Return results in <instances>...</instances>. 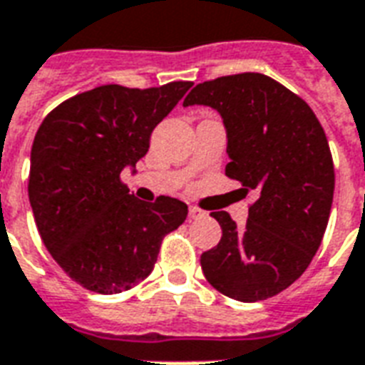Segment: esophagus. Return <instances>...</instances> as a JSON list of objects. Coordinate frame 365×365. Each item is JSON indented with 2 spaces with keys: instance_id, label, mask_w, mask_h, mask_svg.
I'll list each match as a JSON object with an SVG mask.
<instances>
[{
  "instance_id": "esophagus-1",
  "label": "esophagus",
  "mask_w": 365,
  "mask_h": 365,
  "mask_svg": "<svg viewBox=\"0 0 365 365\" xmlns=\"http://www.w3.org/2000/svg\"><path fill=\"white\" fill-rule=\"evenodd\" d=\"M202 216H205V212H202L201 208L189 207V218H191V220H197V218H202Z\"/></svg>"
}]
</instances>
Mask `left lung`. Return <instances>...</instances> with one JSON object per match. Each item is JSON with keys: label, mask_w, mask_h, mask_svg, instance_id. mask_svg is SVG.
I'll list each match as a JSON object with an SVG mask.
<instances>
[{"label": "left lung", "mask_w": 365, "mask_h": 365, "mask_svg": "<svg viewBox=\"0 0 365 365\" xmlns=\"http://www.w3.org/2000/svg\"><path fill=\"white\" fill-rule=\"evenodd\" d=\"M218 110L227 133L226 176L257 191L245 227L212 212L222 239L201 255L216 291L241 302L266 300L304 274L329 220L335 170L329 143L308 103L258 72L197 83L183 107Z\"/></svg>", "instance_id": "left-lung-1"}]
</instances>
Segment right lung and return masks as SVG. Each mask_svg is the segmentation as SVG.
I'll return each instance as SVG.
<instances>
[{"label":"right lung","instance_id":"right-lung-1","mask_svg":"<svg viewBox=\"0 0 365 365\" xmlns=\"http://www.w3.org/2000/svg\"><path fill=\"white\" fill-rule=\"evenodd\" d=\"M191 86H99L61 103L38 128L28 178L36 226L55 262L88 291L115 294L143 282L164 235L187 218V205L172 197L135 199L120 172L145 157L155 126Z\"/></svg>","mask_w":365,"mask_h":365}]
</instances>
